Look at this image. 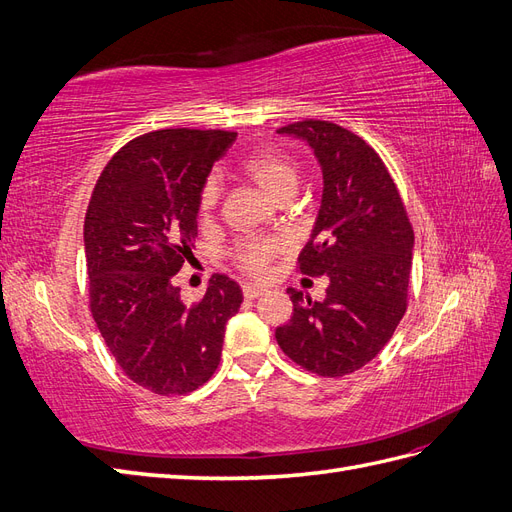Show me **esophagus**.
<instances>
[{
	"instance_id": "1",
	"label": "esophagus",
	"mask_w": 512,
	"mask_h": 512,
	"mask_svg": "<svg viewBox=\"0 0 512 512\" xmlns=\"http://www.w3.org/2000/svg\"><path fill=\"white\" fill-rule=\"evenodd\" d=\"M267 290L262 288V286H256V284H245L243 286V297L245 299H258L260 294H265Z\"/></svg>"
}]
</instances>
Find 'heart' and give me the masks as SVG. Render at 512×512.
I'll use <instances>...</instances> for the list:
<instances>
[{
  "label": "heart",
  "instance_id": "b5f03b06",
  "mask_svg": "<svg viewBox=\"0 0 512 512\" xmlns=\"http://www.w3.org/2000/svg\"><path fill=\"white\" fill-rule=\"evenodd\" d=\"M239 170L252 179L262 192H267L277 203L290 200L299 188L301 170L297 160L290 153L277 145H258L245 153L239 162ZM222 183L218 175H209L198 192V211L200 215H211L220 205ZM286 245L280 239L267 237H247L232 247L230 258L235 265L254 277L265 275L271 262L284 254Z\"/></svg>",
  "mask_w": 512,
  "mask_h": 512
}]
</instances>
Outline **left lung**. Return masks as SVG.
Masks as SVG:
<instances>
[{"instance_id":"1","label":"left lung","mask_w":512,"mask_h":512,"mask_svg":"<svg viewBox=\"0 0 512 512\" xmlns=\"http://www.w3.org/2000/svg\"><path fill=\"white\" fill-rule=\"evenodd\" d=\"M301 136L322 166V205L299 254V271L329 275L327 299L290 290L292 316L275 329L288 359L324 378L367 365L408 307L414 230L378 153L361 136L322 119L277 130Z\"/></svg>"}]
</instances>
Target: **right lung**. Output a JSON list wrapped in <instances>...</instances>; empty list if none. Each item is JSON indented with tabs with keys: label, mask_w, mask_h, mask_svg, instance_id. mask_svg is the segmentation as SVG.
Instances as JSON below:
<instances>
[{
	"label": "right lung",
	"mask_w": 512,
	"mask_h": 512,
	"mask_svg": "<svg viewBox=\"0 0 512 512\" xmlns=\"http://www.w3.org/2000/svg\"><path fill=\"white\" fill-rule=\"evenodd\" d=\"M235 132H147L108 160L85 213L89 309L106 348L132 382L185 395L220 365L241 286L215 273L205 297L181 301L175 275L198 235V192Z\"/></svg>",
	"instance_id": "add662e5"
}]
</instances>
